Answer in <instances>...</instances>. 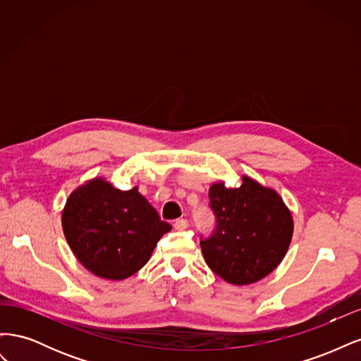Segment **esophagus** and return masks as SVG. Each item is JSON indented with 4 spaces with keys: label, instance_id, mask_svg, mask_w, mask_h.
I'll return each instance as SVG.
<instances>
[{
    "label": "esophagus",
    "instance_id": "esophagus-1",
    "mask_svg": "<svg viewBox=\"0 0 361 361\" xmlns=\"http://www.w3.org/2000/svg\"><path fill=\"white\" fill-rule=\"evenodd\" d=\"M173 226L174 228H178V231H183V228L188 227V220H185V218H178V220H174Z\"/></svg>",
    "mask_w": 361,
    "mask_h": 361
}]
</instances>
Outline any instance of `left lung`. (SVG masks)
I'll use <instances>...</instances> for the list:
<instances>
[{"instance_id":"left-lung-1","label":"left lung","mask_w":361,"mask_h":361,"mask_svg":"<svg viewBox=\"0 0 361 361\" xmlns=\"http://www.w3.org/2000/svg\"><path fill=\"white\" fill-rule=\"evenodd\" d=\"M215 228L202 238V253L216 276L231 285H250L267 277L285 257L293 221L280 195L248 176L239 188L223 182L209 188Z\"/></svg>"}]
</instances>
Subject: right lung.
I'll use <instances>...</instances> for the list:
<instances>
[{"label":"right lung","mask_w":361,"mask_h":361,"mask_svg":"<svg viewBox=\"0 0 361 361\" xmlns=\"http://www.w3.org/2000/svg\"><path fill=\"white\" fill-rule=\"evenodd\" d=\"M61 224L76 259L106 280L135 274L161 236L171 231L137 187L122 191L102 178L85 182L69 195Z\"/></svg>","instance_id":"obj_1"}]
</instances>
